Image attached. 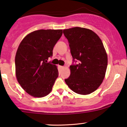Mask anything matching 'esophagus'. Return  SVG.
I'll return each instance as SVG.
<instances>
[{
  "label": "esophagus",
  "mask_w": 127,
  "mask_h": 127,
  "mask_svg": "<svg viewBox=\"0 0 127 127\" xmlns=\"http://www.w3.org/2000/svg\"><path fill=\"white\" fill-rule=\"evenodd\" d=\"M60 68H62V69H63L64 68V66H60Z\"/></svg>",
  "instance_id": "1"
}]
</instances>
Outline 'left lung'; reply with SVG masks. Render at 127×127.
<instances>
[{"instance_id":"8db88e82","label":"left lung","mask_w":127,"mask_h":127,"mask_svg":"<svg viewBox=\"0 0 127 127\" xmlns=\"http://www.w3.org/2000/svg\"><path fill=\"white\" fill-rule=\"evenodd\" d=\"M68 40L73 60L70 75L65 80L68 87L81 95L95 91L101 84L106 73L108 57L99 36L90 29L75 27L63 30Z\"/></svg>"}]
</instances>
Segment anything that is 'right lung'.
Returning a JSON list of instances; mask_svg holds the SVG:
<instances>
[{
    "label": "right lung",
    "mask_w": 127,
    "mask_h": 127,
    "mask_svg": "<svg viewBox=\"0 0 127 127\" xmlns=\"http://www.w3.org/2000/svg\"><path fill=\"white\" fill-rule=\"evenodd\" d=\"M63 30H38L26 35L15 56L16 77L22 89L34 97L47 95L59 76L57 65L47 63Z\"/></svg>",
    "instance_id": "obj_1"
}]
</instances>
